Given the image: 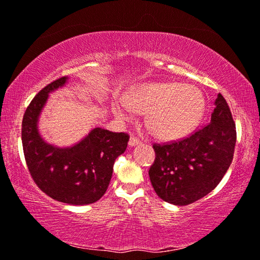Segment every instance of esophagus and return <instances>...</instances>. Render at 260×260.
<instances>
[{
  "mask_svg": "<svg viewBox=\"0 0 260 260\" xmlns=\"http://www.w3.org/2000/svg\"><path fill=\"white\" fill-rule=\"evenodd\" d=\"M140 140H138L137 138H134V137H131L129 138V141H128V146L129 147H135V146H138V145H140Z\"/></svg>",
  "mask_w": 260,
  "mask_h": 260,
  "instance_id": "obj_1",
  "label": "esophagus"
}]
</instances>
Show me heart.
Returning <instances> with one entry per match:
<instances>
[{
  "instance_id": "1",
  "label": "heart",
  "mask_w": 260,
  "mask_h": 260,
  "mask_svg": "<svg viewBox=\"0 0 260 260\" xmlns=\"http://www.w3.org/2000/svg\"><path fill=\"white\" fill-rule=\"evenodd\" d=\"M131 109L147 113L146 125L156 139L174 141L197 128L205 112L200 90L178 82H151L135 88L127 97ZM113 113L121 120L131 119L122 102L113 103Z\"/></svg>"
}]
</instances>
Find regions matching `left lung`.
I'll list each match as a JSON object with an SVG mask.
<instances>
[{
  "instance_id": "8db88e82",
  "label": "left lung",
  "mask_w": 260,
  "mask_h": 260,
  "mask_svg": "<svg viewBox=\"0 0 260 260\" xmlns=\"http://www.w3.org/2000/svg\"><path fill=\"white\" fill-rule=\"evenodd\" d=\"M211 121L188 138L154 145L149 170L160 199L176 206L189 205L207 196L223 178L234 157L236 126L228 104L217 94Z\"/></svg>"
}]
</instances>
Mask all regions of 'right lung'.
<instances>
[{
	"instance_id": "add662e5",
	"label": "right lung",
	"mask_w": 260,
	"mask_h": 260,
	"mask_svg": "<svg viewBox=\"0 0 260 260\" xmlns=\"http://www.w3.org/2000/svg\"><path fill=\"white\" fill-rule=\"evenodd\" d=\"M68 77H61L40 90L24 113L22 143L32 178L52 199L69 205H89L104 196L113 164L123 154L128 135L94 127L81 141L57 147L45 141L38 122L48 94L62 88Z\"/></svg>"
}]
</instances>
